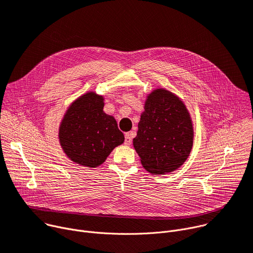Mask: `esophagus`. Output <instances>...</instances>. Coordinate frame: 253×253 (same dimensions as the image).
<instances>
[{
    "mask_svg": "<svg viewBox=\"0 0 253 253\" xmlns=\"http://www.w3.org/2000/svg\"><path fill=\"white\" fill-rule=\"evenodd\" d=\"M125 145H130L132 143V134L131 133H125Z\"/></svg>",
    "mask_w": 253,
    "mask_h": 253,
    "instance_id": "obj_1",
    "label": "esophagus"
}]
</instances>
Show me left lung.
<instances>
[{
    "label": "left lung",
    "instance_id": "8db88e82",
    "mask_svg": "<svg viewBox=\"0 0 253 253\" xmlns=\"http://www.w3.org/2000/svg\"><path fill=\"white\" fill-rule=\"evenodd\" d=\"M193 139L192 119L185 104L167 89L153 90L133 139L143 168L153 174L175 170L190 155Z\"/></svg>",
    "mask_w": 253,
    "mask_h": 253
}]
</instances>
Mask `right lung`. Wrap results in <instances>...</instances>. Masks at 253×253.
<instances>
[{"instance_id":"1","label":"right lung","mask_w":253,"mask_h":253,"mask_svg":"<svg viewBox=\"0 0 253 253\" xmlns=\"http://www.w3.org/2000/svg\"><path fill=\"white\" fill-rule=\"evenodd\" d=\"M104 99L93 91L76 100L66 111L59 128V141L73 162L96 168L124 142L116 120L104 111Z\"/></svg>"}]
</instances>
